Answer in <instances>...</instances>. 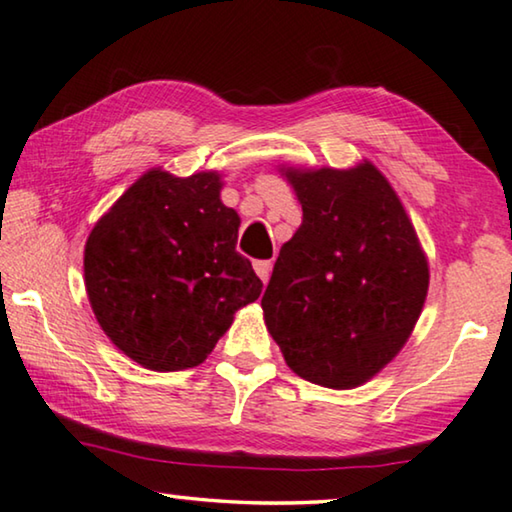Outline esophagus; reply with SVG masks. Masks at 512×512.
I'll return each instance as SVG.
<instances>
[{
  "label": "esophagus",
  "instance_id": "esophagus-1",
  "mask_svg": "<svg viewBox=\"0 0 512 512\" xmlns=\"http://www.w3.org/2000/svg\"><path fill=\"white\" fill-rule=\"evenodd\" d=\"M255 273L259 278H262V282L269 280V276H271V262H269V259H259V262H255Z\"/></svg>",
  "mask_w": 512,
  "mask_h": 512
}]
</instances>
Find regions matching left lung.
<instances>
[{"label":"left lung","instance_id":"obj_1","mask_svg":"<svg viewBox=\"0 0 512 512\" xmlns=\"http://www.w3.org/2000/svg\"><path fill=\"white\" fill-rule=\"evenodd\" d=\"M303 223L262 296L266 329L296 375L361 386L398 356L421 317L430 271L400 197L375 165L282 167Z\"/></svg>","mask_w":512,"mask_h":512}]
</instances>
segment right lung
Masks as SVG:
<instances>
[{"mask_svg":"<svg viewBox=\"0 0 512 512\" xmlns=\"http://www.w3.org/2000/svg\"><path fill=\"white\" fill-rule=\"evenodd\" d=\"M220 174H142L98 220L85 246V287L105 335L142 368L200 365L262 294L236 253L239 213L220 202Z\"/></svg>","mask_w":512,"mask_h":512,"instance_id":"right-lung-1","label":"right lung"}]
</instances>
